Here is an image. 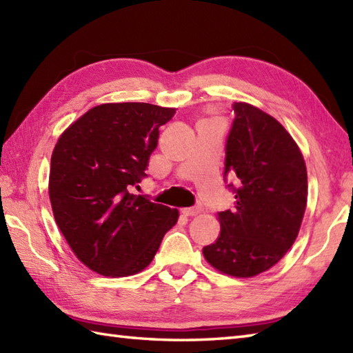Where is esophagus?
<instances>
[{
    "mask_svg": "<svg viewBox=\"0 0 353 353\" xmlns=\"http://www.w3.org/2000/svg\"><path fill=\"white\" fill-rule=\"evenodd\" d=\"M200 212H201V208H199V206L182 209V214H183L185 216H196V215H199Z\"/></svg>",
    "mask_w": 353,
    "mask_h": 353,
    "instance_id": "34e87169",
    "label": "esophagus"
}]
</instances>
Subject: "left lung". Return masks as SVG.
<instances>
[{"instance_id":"obj_1","label":"left lung","mask_w":353,"mask_h":353,"mask_svg":"<svg viewBox=\"0 0 353 353\" xmlns=\"http://www.w3.org/2000/svg\"><path fill=\"white\" fill-rule=\"evenodd\" d=\"M224 176L236 177L234 211L219 212L220 235L203 256L220 273L253 277L277 264L294 244L308 200L301 148L272 115L235 103Z\"/></svg>"}]
</instances>
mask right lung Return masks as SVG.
<instances>
[{"label":"right lung","instance_id":"add662e5","mask_svg":"<svg viewBox=\"0 0 353 353\" xmlns=\"http://www.w3.org/2000/svg\"><path fill=\"white\" fill-rule=\"evenodd\" d=\"M174 114L148 103H104L57 139L48 182L52 215L92 272L109 277L142 272L177 223V209L132 194L147 176L159 127Z\"/></svg>","mask_w":353,"mask_h":353}]
</instances>
